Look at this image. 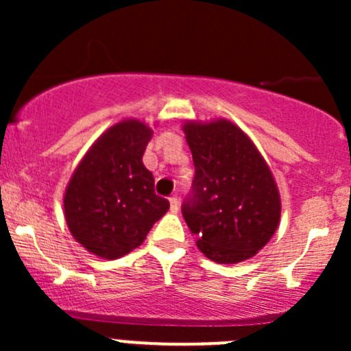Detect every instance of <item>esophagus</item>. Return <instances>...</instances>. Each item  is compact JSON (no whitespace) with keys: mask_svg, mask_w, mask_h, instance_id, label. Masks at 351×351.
Here are the masks:
<instances>
[{"mask_svg":"<svg viewBox=\"0 0 351 351\" xmlns=\"http://www.w3.org/2000/svg\"><path fill=\"white\" fill-rule=\"evenodd\" d=\"M169 208H171V212H178V208H180V198H178V195H171V197H169Z\"/></svg>","mask_w":351,"mask_h":351,"instance_id":"esophagus-1","label":"esophagus"}]
</instances>
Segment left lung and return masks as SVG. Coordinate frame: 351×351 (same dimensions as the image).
I'll return each instance as SVG.
<instances>
[{"label":"left lung","mask_w":351,"mask_h":351,"mask_svg":"<svg viewBox=\"0 0 351 351\" xmlns=\"http://www.w3.org/2000/svg\"><path fill=\"white\" fill-rule=\"evenodd\" d=\"M195 176L182 205L202 253L239 263L270 241L280 221V195L250 137L228 120L183 127Z\"/></svg>","instance_id":"1"}]
</instances>
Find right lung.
<instances>
[{
  "label": "right lung",
  "instance_id": "add662e5",
  "mask_svg": "<svg viewBox=\"0 0 351 351\" xmlns=\"http://www.w3.org/2000/svg\"><path fill=\"white\" fill-rule=\"evenodd\" d=\"M153 130L139 120L110 127L74 171L64 195L71 234L88 251L115 260L141 246L169 202L156 195L143 165Z\"/></svg>",
  "mask_w": 351,
  "mask_h": 351
}]
</instances>
